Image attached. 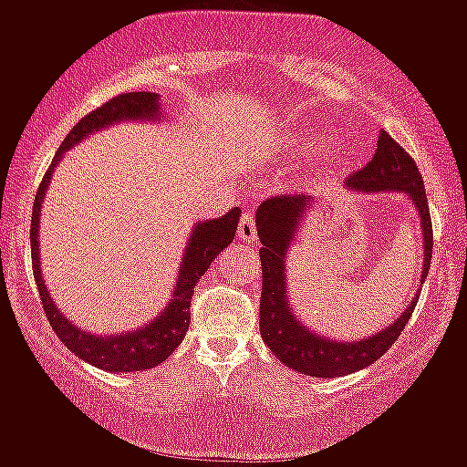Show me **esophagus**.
I'll list each match as a JSON object with an SVG mask.
<instances>
[{
	"mask_svg": "<svg viewBox=\"0 0 467 467\" xmlns=\"http://www.w3.org/2000/svg\"><path fill=\"white\" fill-rule=\"evenodd\" d=\"M237 234L248 244L258 242V228H255L254 213H242V219H239L237 225Z\"/></svg>",
	"mask_w": 467,
	"mask_h": 467,
	"instance_id": "1",
	"label": "esophagus"
}]
</instances>
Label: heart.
<instances>
[{
    "mask_svg": "<svg viewBox=\"0 0 467 467\" xmlns=\"http://www.w3.org/2000/svg\"><path fill=\"white\" fill-rule=\"evenodd\" d=\"M334 150H337V145H334L332 140H327L325 145H320V150H317V154L325 156V159H327V156H332V154H334Z\"/></svg>",
    "mask_w": 467,
    "mask_h": 467,
    "instance_id": "heart-1",
    "label": "heart"
}]
</instances>
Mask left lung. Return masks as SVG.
Segmentation results:
<instances>
[{
    "mask_svg": "<svg viewBox=\"0 0 467 467\" xmlns=\"http://www.w3.org/2000/svg\"><path fill=\"white\" fill-rule=\"evenodd\" d=\"M352 193H380V191H400L412 200L420 216L421 239H424V267H421V283L429 276L431 255H433V228H431L429 202L421 174L410 154L380 130L378 150L371 163L357 170L352 177L343 182ZM313 195H276L265 200L255 213L258 225L260 263H263V297H260V337L267 343L269 350L290 366L293 371L313 378H338L346 373H355L380 359L391 343L400 337L412 311L417 306L415 295L408 308L391 322L387 329L359 341H332L320 334H313L308 327L299 322L290 308L285 281V258L287 248L297 234L299 223L306 219L308 209H313Z\"/></svg>",
    "mask_w": 467,
    "mask_h": 467,
    "instance_id": "8db88e82",
    "label": "left lung"
}]
</instances>
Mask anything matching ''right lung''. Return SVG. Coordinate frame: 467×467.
<instances>
[{
	"instance_id": "1",
	"label": "right lung",
	"mask_w": 467,
	"mask_h": 467,
	"mask_svg": "<svg viewBox=\"0 0 467 467\" xmlns=\"http://www.w3.org/2000/svg\"><path fill=\"white\" fill-rule=\"evenodd\" d=\"M156 121L161 119V106H159V94L151 91H129V94H119L110 101L103 103L101 108L91 110L89 115L82 117L68 135L64 138L62 147L57 150L55 161L47 168L46 177H43L38 193L34 198V212H32V267L34 278H36L38 295H41L43 311H46L47 322H50L52 332L59 337V341L68 348L76 357H80L87 364L103 368L110 373L121 371H145V368H154L161 361L168 359L177 348H180L182 338H184L186 329L191 322V297H193V287L207 272L212 260L230 246L237 233L239 213L242 209H230L228 213L219 216V219L202 221L193 228L189 242H186V254L182 258L180 276L172 287V299L168 306L163 308L156 320L150 325L133 329L126 334H110V337H96L91 332H82L80 327L68 322L62 316V311L55 306L50 293H47L46 281L41 276V265H38V219H41V204L46 198L47 184L55 172L57 163L62 161V156L78 145L80 140L89 138L94 130L108 129L119 121Z\"/></svg>"
}]
</instances>
